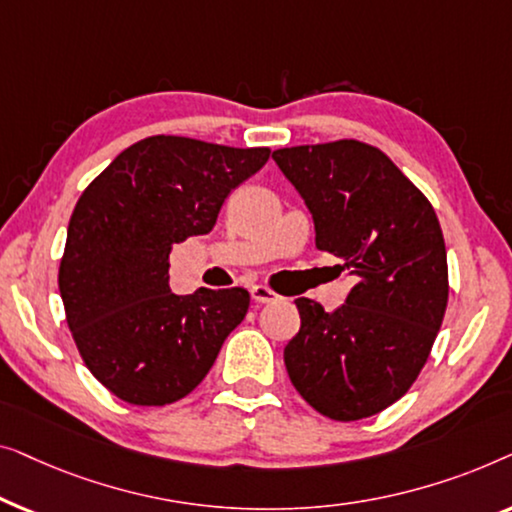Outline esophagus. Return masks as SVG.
I'll list each match as a JSON object with an SVG mask.
<instances>
[{"label": "esophagus", "mask_w": 512, "mask_h": 512, "mask_svg": "<svg viewBox=\"0 0 512 512\" xmlns=\"http://www.w3.org/2000/svg\"><path fill=\"white\" fill-rule=\"evenodd\" d=\"M250 294H253V301L255 304H271V301H278L280 294H276L271 290V287L266 285H253V290H250Z\"/></svg>", "instance_id": "34e87169"}]
</instances>
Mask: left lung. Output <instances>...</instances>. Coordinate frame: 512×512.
Returning <instances> with one entry per match:
<instances>
[{
    "instance_id": "8db88e82",
    "label": "left lung",
    "mask_w": 512,
    "mask_h": 512,
    "mask_svg": "<svg viewBox=\"0 0 512 512\" xmlns=\"http://www.w3.org/2000/svg\"><path fill=\"white\" fill-rule=\"evenodd\" d=\"M273 160L315 222V246L355 278L334 313L297 299L285 345L292 385L338 422L371 417L410 390L448 306V255L434 206L383 150L355 139L280 148Z\"/></svg>"
}]
</instances>
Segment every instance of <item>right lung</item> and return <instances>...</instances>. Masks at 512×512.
Segmentation results:
<instances>
[{"label":"right lung","mask_w":512,"mask_h":512,"mask_svg":"<svg viewBox=\"0 0 512 512\" xmlns=\"http://www.w3.org/2000/svg\"><path fill=\"white\" fill-rule=\"evenodd\" d=\"M269 155L157 134L122 150L83 190L57 283L85 366L118 399L167 406L187 397L246 318L243 287L171 292L169 253L211 232L227 194Z\"/></svg>","instance_id":"add662e5"}]
</instances>
